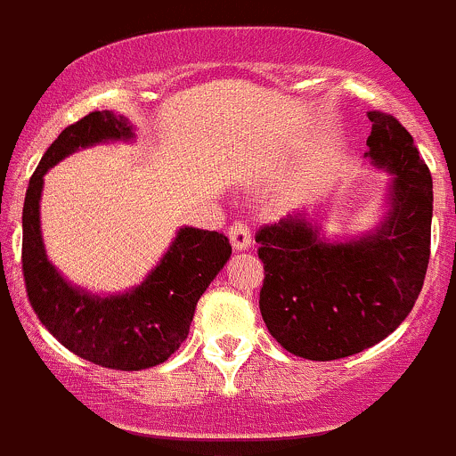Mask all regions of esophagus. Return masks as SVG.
<instances>
[{
	"mask_svg": "<svg viewBox=\"0 0 456 456\" xmlns=\"http://www.w3.org/2000/svg\"><path fill=\"white\" fill-rule=\"evenodd\" d=\"M229 240H232V247L236 251H242V248L251 247V229L244 220H236V223L229 227Z\"/></svg>",
	"mask_w": 456,
	"mask_h": 456,
	"instance_id": "esophagus-1",
	"label": "esophagus"
}]
</instances>
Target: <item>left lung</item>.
<instances>
[{"label": "left lung", "instance_id": "1", "mask_svg": "<svg viewBox=\"0 0 456 456\" xmlns=\"http://www.w3.org/2000/svg\"><path fill=\"white\" fill-rule=\"evenodd\" d=\"M373 164L393 172L391 212L373 236L325 244L304 220L262 224L260 313L290 354L337 361L373 347L409 316L430 260L433 179L411 133L369 111Z\"/></svg>", "mask_w": 456, "mask_h": 456}]
</instances>
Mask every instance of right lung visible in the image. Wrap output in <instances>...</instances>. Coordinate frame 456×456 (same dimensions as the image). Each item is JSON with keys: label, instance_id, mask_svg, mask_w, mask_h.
I'll return each mask as SVG.
<instances>
[{"label": "right lung", "instance_id": "1", "mask_svg": "<svg viewBox=\"0 0 456 456\" xmlns=\"http://www.w3.org/2000/svg\"><path fill=\"white\" fill-rule=\"evenodd\" d=\"M131 135L128 119L111 111H91L69 124L32 172L21 218V271L38 321L76 356L118 371L161 365L181 347L200 295L232 253L224 233L185 227L140 289L111 299L71 289L56 273L38 229L43 175L78 148Z\"/></svg>", "mask_w": 456, "mask_h": 456}]
</instances>
